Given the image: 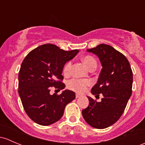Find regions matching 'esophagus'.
<instances>
[{
	"label": "esophagus",
	"instance_id": "esophagus-1",
	"mask_svg": "<svg viewBox=\"0 0 145 145\" xmlns=\"http://www.w3.org/2000/svg\"><path fill=\"white\" fill-rule=\"evenodd\" d=\"M79 97H80V95L79 94H76V98H79Z\"/></svg>",
	"mask_w": 145,
	"mask_h": 145
}]
</instances>
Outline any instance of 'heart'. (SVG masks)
<instances>
[{
	"label": "heart",
	"instance_id": "heart-1",
	"mask_svg": "<svg viewBox=\"0 0 145 145\" xmlns=\"http://www.w3.org/2000/svg\"><path fill=\"white\" fill-rule=\"evenodd\" d=\"M82 61L89 70L97 67V61L94 57L90 56H86L82 58ZM71 68V62H67L65 64L63 69V72L65 75H68L70 73ZM90 85V81L87 79H78L72 78L69 80L67 83L69 89L73 91L82 93L86 90L87 88Z\"/></svg>",
	"mask_w": 145,
	"mask_h": 145
}]
</instances>
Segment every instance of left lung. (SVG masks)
Here are the masks:
<instances>
[{"mask_svg": "<svg viewBox=\"0 0 145 145\" xmlns=\"http://www.w3.org/2000/svg\"><path fill=\"white\" fill-rule=\"evenodd\" d=\"M99 58L102 65L97 83L91 93L103 98L97 102L88 97L89 104L82 110L83 118L95 129H106L120 118L132 94L133 72L129 60L111 46L101 44L87 49Z\"/></svg>", "mask_w": 145, "mask_h": 145, "instance_id": "left-lung-1", "label": "left lung"}]
</instances>
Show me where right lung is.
I'll return each mask as SVG.
<instances>
[{
	"label": "right lung",
	"instance_id": "obj_1",
	"mask_svg": "<svg viewBox=\"0 0 145 145\" xmlns=\"http://www.w3.org/2000/svg\"><path fill=\"white\" fill-rule=\"evenodd\" d=\"M78 50L64 51L46 44L30 51L24 58L19 73V94L25 112L33 121L48 126L60 120L65 106L76 98L73 91L50 94L51 87L63 89L62 70Z\"/></svg>",
	"mask_w": 145,
	"mask_h": 145
}]
</instances>
